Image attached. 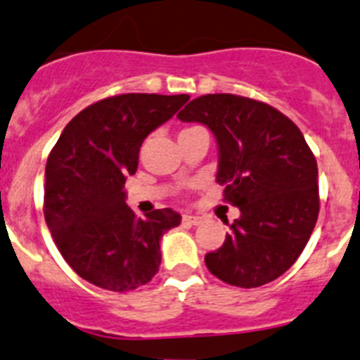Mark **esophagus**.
<instances>
[{
	"mask_svg": "<svg viewBox=\"0 0 360 360\" xmlns=\"http://www.w3.org/2000/svg\"><path fill=\"white\" fill-rule=\"evenodd\" d=\"M183 221L188 223V225H198L202 221L200 216H193V214H184Z\"/></svg>",
	"mask_w": 360,
	"mask_h": 360,
	"instance_id": "1",
	"label": "esophagus"
}]
</instances>
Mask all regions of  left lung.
I'll list each match as a JSON object with an SVG mask.
<instances>
[{"instance_id":"8db88e82","label":"left lung","mask_w":360,"mask_h":360,"mask_svg":"<svg viewBox=\"0 0 360 360\" xmlns=\"http://www.w3.org/2000/svg\"><path fill=\"white\" fill-rule=\"evenodd\" d=\"M177 117L212 131L216 181L240 211L205 265L233 287L274 281L297 260L319 218V169L304 135L274 107L226 93L191 100Z\"/></svg>"}]
</instances>
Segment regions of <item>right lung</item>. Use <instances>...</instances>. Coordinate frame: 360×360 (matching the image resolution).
Wrapping results in <instances>:
<instances>
[{
    "mask_svg": "<svg viewBox=\"0 0 360 360\" xmlns=\"http://www.w3.org/2000/svg\"><path fill=\"white\" fill-rule=\"evenodd\" d=\"M188 100L110 96L86 107L59 135L45 167L44 214L59 253L82 280L128 292L158 273L160 239L181 214L156 209L137 218L124 202V183L137 170L144 139Z\"/></svg>",
    "mask_w": 360,
    "mask_h": 360,
    "instance_id": "obj_1",
    "label": "right lung"
}]
</instances>
